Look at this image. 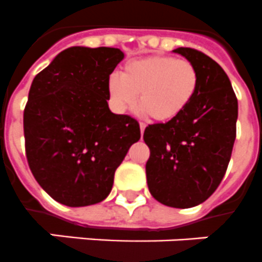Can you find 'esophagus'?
I'll return each mask as SVG.
<instances>
[{"label":"esophagus","mask_w":262,"mask_h":262,"mask_svg":"<svg viewBox=\"0 0 262 262\" xmlns=\"http://www.w3.org/2000/svg\"><path fill=\"white\" fill-rule=\"evenodd\" d=\"M140 130H141V136L144 135V130H145V124H140Z\"/></svg>","instance_id":"obj_1"}]
</instances>
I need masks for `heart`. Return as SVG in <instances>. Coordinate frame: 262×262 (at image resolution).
I'll use <instances>...</instances> for the list:
<instances>
[{"mask_svg":"<svg viewBox=\"0 0 262 262\" xmlns=\"http://www.w3.org/2000/svg\"><path fill=\"white\" fill-rule=\"evenodd\" d=\"M199 89V72L188 60L152 56L127 61L122 72L107 79V94L113 110L124 113L138 102L142 112L155 121L168 122L190 106Z\"/></svg>","mask_w":262,"mask_h":262,"instance_id":"heart-1","label":"heart"}]
</instances>
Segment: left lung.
<instances>
[{
	"instance_id": "obj_1",
	"label": "left lung",
	"mask_w": 262,
	"mask_h": 262,
	"mask_svg": "<svg viewBox=\"0 0 262 262\" xmlns=\"http://www.w3.org/2000/svg\"><path fill=\"white\" fill-rule=\"evenodd\" d=\"M199 72V89L184 112L165 124L145 127L149 146L146 182L163 205L188 208L203 203L222 182L235 140L238 101L215 60L192 48H176Z\"/></svg>"
}]
</instances>
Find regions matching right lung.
<instances>
[{
    "label": "right lung",
    "mask_w": 262,
    "mask_h": 262,
    "mask_svg": "<svg viewBox=\"0 0 262 262\" xmlns=\"http://www.w3.org/2000/svg\"><path fill=\"white\" fill-rule=\"evenodd\" d=\"M124 57L118 48L70 47L32 82L24 110L28 164L61 205L106 199L114 172L141 137L135 118L107 105V79Z\"/></svg>",
    "instance_id": "obj_1"
}]
</instances>
